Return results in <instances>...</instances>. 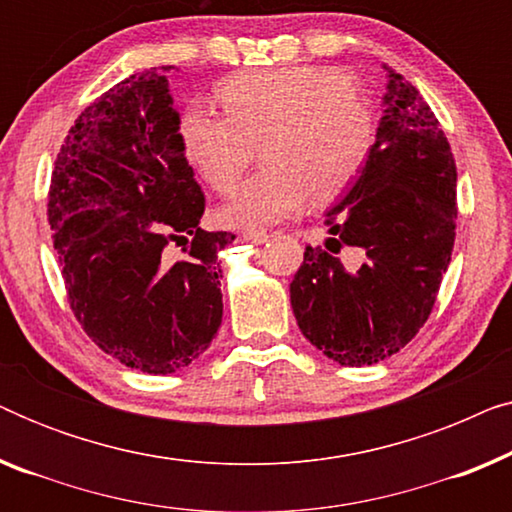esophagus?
<instances>
[{"mask_svg":"<svg viewBox=\"0 0 512 512\" xmlns=\"http://www.w3.org/2000/svg\"><path fill=\"white\" fill-rule=\"evenodd\" d=\"M242 240L251 244H263L268 240V233H263V230H247V233H242Z\"/></svg>","mask_w":512,"mask_h":512,"instance_id":"1","label":"esophagus"}]
</instances>
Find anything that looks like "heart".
I'll return each mask as SVG.
<instances>
[{"label":"heart","instance_id":"obj_1","mask_svg":"<svg viewBox=\"0 0 512 512\" xmlns=\"http://www.w3.org/2000/svg\"><path fill=\"white\" fill-rule=\"evenodd\" d=\"M216 111L202 102L181 114L184 153L214 191H233L263 142V170L223 202L230 228H265L314 205L338 200L366 170L377 118L356 81L335 67L286 65L233 76Z\"/></svg>","mask_w":512,"mask_h":512}]
</instances>
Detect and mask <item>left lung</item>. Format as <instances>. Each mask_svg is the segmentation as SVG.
Here are the masks:
<instances>
[{
	"mask_svg": "<svg viewBox=\"0 0 512 512\" xmlns=\"http://www.w3.org/2000/svg\"><path fill=\"white\" fill-rule=\"evenodd\" d=\"M387 69L366 170L326 212L331 237L305 247L291 282L300 331L340 366L401 352L429 319L457 228V165L419 90Z\"/></svg>",
	"mask_w": 512,
	"mask_h": 512,
	"instance_id": "left-lung-1",
	"label": "left lung"
}]
</instances>
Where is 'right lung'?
<instances>
[{"label":"right lung","instance_id":"1","mask_svg":"<svg viewBox=\"0 0 512 512\" xmlns=\"http://www.w3.org/2000/svg\"><path fill=\"white\" fill-rule=\"evenodd\" d=\"M170 69L132 74L88 104L48 191L76 321L104 354L149 375L177 373L212 345L223 317L216 258L235 240L200 228L205 195L181 146ZM170 241L185 244L177 264L164 256Z\"/></svg>","mask_w":512,"mask_h":512}]
</instances>
